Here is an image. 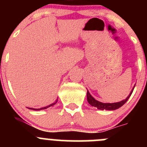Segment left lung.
I'll use <instances>...</instances> for the list:
<instances>
[{"mask_svg": "<svg viewBox=\"0 0 147 147\" xmlns=\"http://www.w3.org/2000/svg\"><path fill=\"white\" fill-rule=\"evenodd\" d=\"M135 86H136V85H134V87H133V88H132V90H131L129 96H127L124 100H122V101H121V102H115V103H103V102H98V101L96 100L93 96H92L88 90V92H87V99H88V102L90 105H91V106H93V107H96V108L98 109V110H116V109H119V107H121V106H123V105L127 102V100L129 99L131 94H132V91H133V90H134Z\"/></svg>", "mask_w": 147, "mask_h": 147, "instance_id": "left-lung-1", "label": "left lung"}]
</instances>
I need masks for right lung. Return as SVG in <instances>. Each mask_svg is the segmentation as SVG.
Listing matches in <instances>:
<instances>
[{"mask_svg": "<svg viewBox=\"0 0 147 147\" xmlns=\"http://www.w3.org/2000/svg\"><path fill=\"white\" fill-rule=\"evenodd\" d=\"M57 100H58V98H57ZM57 101H56L55 102H54V103L51 104V105H49V106H46V107H41V108H39V109H34V108H32V110H45V109H47V108H49V107H51V106H53V105H55V104L57 103Z\"/></svg>", "mask_w": 147, "mask_h": 147, "instance_id": "right-lung-1", "label": "right lung"}]
</instances>
